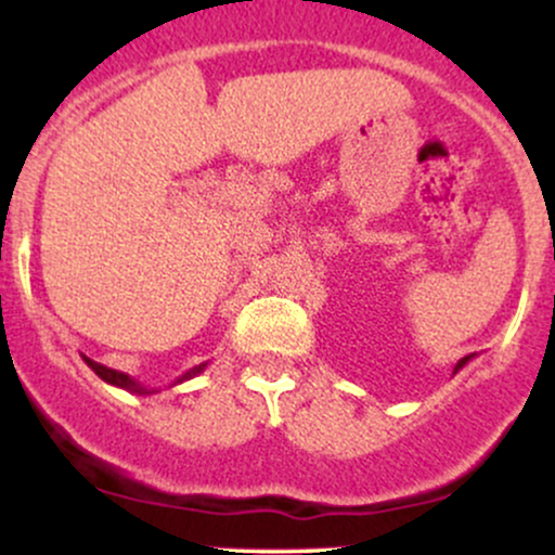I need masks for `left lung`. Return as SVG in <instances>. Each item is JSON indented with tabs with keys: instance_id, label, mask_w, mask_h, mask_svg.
Segmentation results:
<instances>
[{
	"instance_id": "1",
	"label": "left lung",
	"mask_w": 555,
	"mask_h": 555,
	"mask_svg": "<svg viewBox=\"0 0 555 555\" xmlns=\"http://www.w3.org/2000/svg\"><path fill=\"white\" fill-rule=\"evenodd\" d=\"M473 358H475V354H467V358H462L460 362H456V365H454V375H456V373H460V371H462V367H464V365H467V362H469V360H473Z\"/></svg>"
}]
</instances>
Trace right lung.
<instances>
[{"label": "right lung", "instance_id": "add662e5", "mask_svg": "<svg viewBox=\"0 0 555 555\" xmlns=\"http://www.w3.org/2000/svg\"><path fill=\"white\" fill-rule=\"evenodd\" d=\"M82 360H86V365L91 367V371H93L95 375H99V378L104 380V384H109V386L125 388V391L138 393V397H149V393H158V391H162V388H156V386H154V388L143 386L138 378H132V375H127V373H122V371H114V367H106V365H101V362H93L91 358H86V354H82ZM206 367H208V362H201V365H193L188 373H182L180 378L171 380L169 388H171V386H180V384H184V380H190V378H195V375H201L203 371H206Z\"/></svg>", "mask_w": 555, "mask_h": 555}]
</instances>
